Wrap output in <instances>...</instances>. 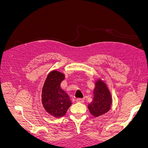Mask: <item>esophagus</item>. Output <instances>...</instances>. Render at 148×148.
<instances>
[{
	"label": "esophagus",
	"mask_w": 148,
	"mask_h": 148,
	"mask_svg": "<svg viewBox=\"0 0 148 148\" xmlns=\"http://www.w3.org/2000/svg\"><path fill=\"white\" fill-rule=\"evenodd\" d=\"M77 102H80V103H83L84 99H82V98H78V99H77Z\"/></svg>",
	"instance_id": "esophagus-1"
}]
</instances>
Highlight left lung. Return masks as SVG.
Returning a JSON list of instances; mask_svg holds the SVG:
<instances>
[{"instance_id": "8db88e82", "label": "left lung", "mask_w": 148, "mask_h": 148, "mask_svg": "<svg viewBox=\"0 0 148 148\" xmlns=\"http://www.w3.org/2000/svg\"><path fill=\"white\" fill-rule=\"evenodd\" d=\"M93 95L92 101L88 104V108L93 116L97 117L110 109L112 99L107 84L100 78L95 82Z\"/></svg>"}]
</instances>
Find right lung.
Listing matches in <instances>:
<instances>
[{
	"label": "right lung",
	"mask_w": 148,
	"mask_h": 148,
	"mask_svg": "<svg viewBox=\"0 0 148 148\" xmlns=\"http://www.w3.org/2000/svg\"><path fill=\"white\" fill-rule=\"evenodd\" d=\"M65 75L56 70L47 75L42 89V104L47 112L56 118L63 117L71 106L69 96L60 88Z\"/></svg>",
	"instance_id": "right-lung-1"
}]
</instances>
